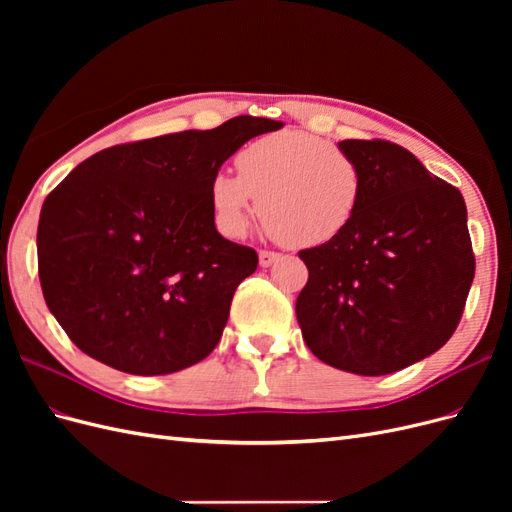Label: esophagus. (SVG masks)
I'll use <instances>...</instances> for the list:
<instances>
[{
	"label": "esophagus",
	"instance_id": "esophagus-1",
	"mask_svg": "<svg viewBox=\"0 0 512 512\" xmlns=\"http://www.w3.org/2000/svg\"><path fill=\"white\" fill-rule=\"evenodd\" d=\"M282 258V254L271 252V250H260L258 252V260H260V267H271L273 262H277Z\"/></svg>",
	"mask_w": 512,
	"mask_h": 512
}]
</instances>
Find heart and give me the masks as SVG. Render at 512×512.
<instances>
[{"mask_svg":"<svg viewBox=\"0 0 512 512\" xmlns=\"http://www.w3.org/2000/svg\"><path fill=\"white\" fill-rule=\"evenodd\" d=\"M237 175L215 170L209 200L226 237L241 239L262 213L271 237L314 247L354 222L365 194L363 166L342 147L303 130H282L245 143Z\"/></svg>","mask_w":512,"mask_h":512,"instance_id":"heart-1","label":"heart"}]
</instances>
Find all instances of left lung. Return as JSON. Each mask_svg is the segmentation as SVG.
Segmentation results:
<instances>
[{"label": "left lung", "mask_w": 512, "mask_h": 512, "mask_svg": "<svg viewBox=\"0 0 512 512\" xmlns=\"http://www.w3.org/2000/svg\"><path fill=\"white\" fill-rule=\"evenodd\" d=\"M365 194L337 239L301 250L297 299L307 348L322 363L384 376L440 350L474 280L468 209L455 185L391 141H342Z\"/></svg>", "instance_id": "left-lung-1"}]
</instances>
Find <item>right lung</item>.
<instances>
[{
	"label": "right lung",
	"mask_w": 512,
	"mask_h": 512,
	"mask_svg": "<svg viewBox=\"0 0 512 512\" xmlns=\"http://www.w3.org/2000/svg\"><path fill=\"white\" fill-rule=\"evenodd\" d=\"M282 121L239 115L98 151L46 196L44 301L85 354L136 376L190 367L218 346L258 254L215 230L209 179Z\"/></svg>",
	"instance_id": "obj_1"
}]
</instances>
